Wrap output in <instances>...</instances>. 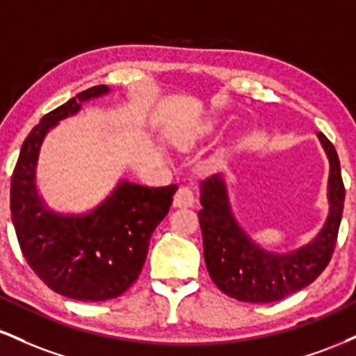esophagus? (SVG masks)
<instances>
[{
	"instance_id": "obj_1",
	"label": "esophagus",
	"mask_w": 356,
	"mask_h": 356,
	"mask_svg": "<svg viewBox=\"0 0 356 356\" xmlns=\"http://www.w3.org/2000/svg\"><path fill=\"white\" fill-rule=\"evenodd\" d=\"M197 199H195L194 191L191 187L182 186L174 195V207H195Z\"/></svg>"
}]
</instances>
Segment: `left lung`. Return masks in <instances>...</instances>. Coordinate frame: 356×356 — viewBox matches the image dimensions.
I'll list each match as a JSON object with an SVG mask.
<instances>
[{
  "mask_svg": "<svg viewBox=\"0 0 356 356\" xmlns=\"http://www.w3.org/2000/svg\"><path fill=\"white\" fill-rule=\"evenodd\" d=\"M330 161V214L312 243L286 254L261 249L232 216L227 189L220 174L201 182L199 224L204 259L211 280L227 296L246 303H271L312 284L328 266L340 229L345 186L340 159L332 142L318 134Z\"/></svg>",
  "mask_w": 356,
  "mask_h": 356,
  "instance_id": "1",
  "label": "left lung"
}]
</instances>
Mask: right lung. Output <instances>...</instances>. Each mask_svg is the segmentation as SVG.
Wrapping results in <instances>:
<instances>
[{
	"instance_id": "1",
	"label": "right lung",
	"mask_w": 356,
	"mask_h": 356,
	"mask_svg": "<svg viewBox=\"0 0 356 356\" xmlns=\"http://www.w3.org/2000/svg\"><path fill=\"white\" fill-rule=\"evenodd\" d=\"M108 92L107 85H97L47 113L24 138L11 177V219L24 259L48 288L79 301L112 300L136 283L150 238L177 191L175 184L144 187L122 181L83 216L58 214L40 197L36 162L47 132L75 115L83 102Z\"/></svg>"
}]
</instances>
